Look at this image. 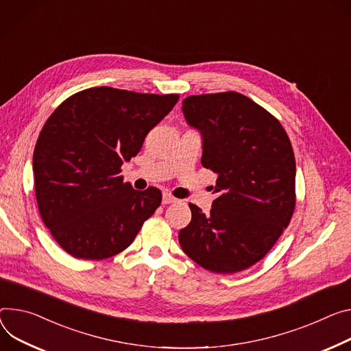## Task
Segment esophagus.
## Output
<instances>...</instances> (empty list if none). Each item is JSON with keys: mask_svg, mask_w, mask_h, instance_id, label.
I'll return each mask as SVG.
<instances>
[{"mask_svg": "<svg viewBox=\"0 0 351 351\" xmlns=\"http://www.w3.org/2000/svg\"><path fill=\"white\" fill-rule=\"evenodd\" d=\"M176 202H178V199H176L175 196H172L171 193L165 192V193L162 195V203H164V204H171V203H176Z\"/></svg>", "mask_w": 351, "mask_h": 351, "instance_id": "obj_1", "label": "esophagus"}]
</instances>
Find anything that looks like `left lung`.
<instances>
[{
  "label": "left lung",
  "instance_id": "1",
  "mask_svg": "<svg viewBox=\"0 0 351 351\" xmlns=\"http://www.w3.org/2000/svg\"><path fill=\"white\" fill-rule=\"evenodd\" d=\"M203 134L202 165L218 175L208 214L189 204L179 243L203 269L232 274L263 259L295 208V156L281 123L242 93L192 95L182 102Z\"/></svg>",
  "mask_w": 351,
  "mask_h": 351
}]
</instances>
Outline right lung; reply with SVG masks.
I'll list each match as a JSON object with an SVG mask.
<instances>
[{"label": "right lung", "mask_w": 351, "mask_h": 351, "mask_svg": "<svg viewBox=\"0 0 351 351\" xmlns=\"http://www.w3.org/2000/svg\"><path fill=\"white\" fill-rule=\"evenodd\" d=\"M178 101V93L97 86L71 95L46 120L34 152L36 202L51 237L71 256H114L161 204V190L137 192L120 172Z\"/></svg>", "instance_id": "1"}]
</instances>
